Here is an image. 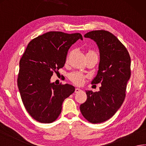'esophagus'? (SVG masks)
Listing matches in <instances>:
<instances>
[{
	"label": "esophagus",
	"instance_id": "1",
	"mask_svg": "<svg viewBox=\"0 0 146 146\" xmlns=\"http://www.w3.org/2000/svg\"><path fill=\"white\" fill-rule=\"evenodd\" d=\"M81 91L82 90L80 88H76V90H75V92L76 93H79V92H81Z\"/></svg>",
	"mask_w": 146,
	"mask_h": 146
}]
</instances>
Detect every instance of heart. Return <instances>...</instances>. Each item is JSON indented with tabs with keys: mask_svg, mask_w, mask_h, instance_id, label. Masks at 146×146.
<instances>
[{
	"mask_svg": "<svg viewBox=\"0 0 146 146\" xmlns=\"http://www.w3.org/2000/svg\"><path fill=\"white\" fill-rule=\"evenodd\" d=\"M87 54H97L95 51H89ZM69 79L70 81L73 82L74 84L77 85H81L84 82V76L80 72H73L69 74Z\"/></svg>",
	"mask_w": 146,
	"mask_h": 146,
	"instance_id": "heart-1",
	"label": "heart"
}]
</instances>
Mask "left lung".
<instances>
[{
	"instance_id": "1",
	"label": "left lung",
	"mask_w": 146,
	"mask_h": 146,
	"mask_svg": "<svg viewBox=\"0 0 146 146\" xmlns=\"http://www.w3.org/2000/svg\"><path fill=\"white\" fill-rule=\"evenodd\" d=\"M84 37L95 41L100 51L97 75L92 84L100 83V91H86L87 100L80 106L83 117L94 124L112 117L121 106L131 76V58L125 46L112 33L93 30Z\"/></svg>"
}]
</instances>
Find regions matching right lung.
Listing matches in <instances>:
<instances>
[{"label":"right lung","instance_id":"obj_1","mask_svg":"<svg viewBox=\"0 0 146 146\" xmlns=\"http://www.w3.org/2000/svg\"><path fill=\"white\" fill-rule=\"evenodd\" d=\"M79 39V33L49 32L30 41L21 58L18 89L27 111L38 122L54 121L64 100L75 91L72 85H55L50 79L64 67L68 50Z\"/></svg>","mask_w":146,"mask_h":146}]
</instances>
